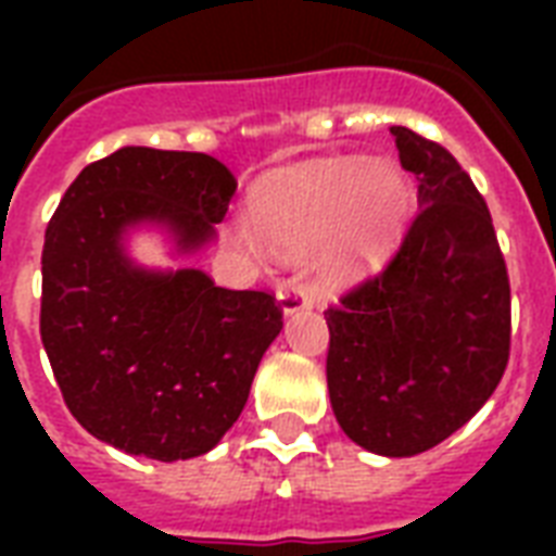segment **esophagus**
<instances>
[{
	"mask_svg": "<svg viewBox=\"0 0 556 556\" xmlns=\"http://www.w3.org/2000/svg\"><path fill=\"white\" fill-rule=\"evenodd\" d=\"M277 303H279V312L286 314V317L314 308V300L308 296V291L296 286V282H282V286L277 288Z\"/></svg>",
	"mask_w": 556,
	"mask_h": 556,
	"instance_id": "1",
	"label": "esophagus"
}]
</instances>
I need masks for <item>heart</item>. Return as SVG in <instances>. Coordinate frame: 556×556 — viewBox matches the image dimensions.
Instances as JSON below:
<instances>
[{
    "instance_id": "b5f03b06",
    "label": "heart",
    "mask_w": 556,
    "mask_h": 556,
    "mask_svg": "<svg viewBox=\"0 0 556 556\" xmlns=\"http://www.w3.org/2000/svg\"><path fill=\"white\" fill-rule=\"evenodd\" d=\"M253 216L230 230L244 251L303 260L323 248L326 279L355 282L397 253L413 225L415 187L395 161L340 155L274 178L256 195Z\"/></svg>"
}]
</instances>
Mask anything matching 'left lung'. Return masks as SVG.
Here are the masks:
<instances>
[{"label":"left lung","mask_w":556,"mask_h":556,"mask_svg":"<svg viewBox=\"0 0 556 556\" xmlns=\"http://www.w3.org/2000/svg\"><path fill=\"white\" fill-rule=\"evenodd\" d=\"M389 132L421 213L389 268L326 312V378L340 430L406 458L450 439L500 387L510 286L488 204L458 161L406 126Z\"/></svg>","instance_id":"1"}]
</instances>
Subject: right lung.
<instances>
[{"instance_id":"add662e5","label":"right lung","mask_w":556,"mask_h":556,"mask_svg":"<svg viewBox=\"0 0 556 556\" xmlns=\"http://www.w3.org/2000/svg\"><path fill=\"white\" fill-rule=\"evenodd\" d=\"M236 178L204 152L121 147L65 190L42 248L39 334L65 406L129 456H204L242 415L282 331L265 291H227L199 268H150L138 233L173 260L216 239Z\"/></svg>"}]
</instances>
